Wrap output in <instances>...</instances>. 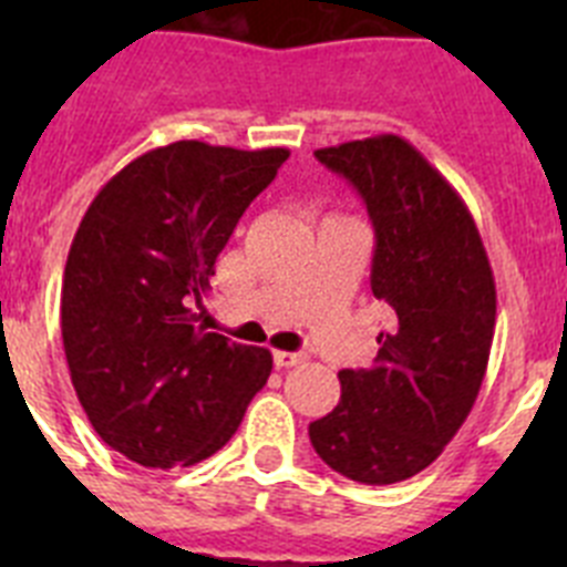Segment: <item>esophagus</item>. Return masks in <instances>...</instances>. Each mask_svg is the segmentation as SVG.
<instances>
[{
  "label": "esophagus",
  "instance_id": "obj_1",
  "mask_svg": "<svg viewBox=\"0 0 567 567\" xmlns=\"http://www.w3.org/2000/svg\"><path fill=\"white\" fill-rule=\"evenodd\" d=\"M272 360H275V365H278V369H292V365H298V363H303V354L300 352H272Z\"/></svg>",
  "mask_w": 567,
  "mask_h": 567
}]
</instances>
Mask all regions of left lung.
Segmentation results:
<instances>
[{"mask_svg": "<svg viewBox=\"0 0 567 567\" xmlns=\"http://www.w3.org/2000/svg\"><path fill=\"white\" fill-rule=\"evenodd\" d=\"M363 198L374 227L372 295L392 312L372 369H343L340 400L309 423L329 468L392 485L432 465L477 400L497 289L457 189L400 135L315 150Z\"/></svg>", "mask_w": 567, "mask_h": 567, "instance_id": "obj_1", "label": "left lung"}]
</instances>
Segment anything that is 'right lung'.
Returning <instances> with one entry per match:
<instances>
[{
	"mask_svg": "<svg viewBox=\"0 0 567 567\" xmlns=\"http://www.w3.org/2000/svg\"><path fill=\"white\" fill-rule=\"evenodd\" d=\"M287 158V147H155L79 224L62 280L70 380L99 437L144 468L213 457L272 372L269 349L207 332L202 298L238 218Z\"/></svg>",
	"mask_w": 567,
	"mask_h": 567,
	"instance_id": "right-lung-1",
	"label": "right lung"
}]
</instances>
